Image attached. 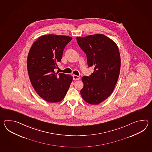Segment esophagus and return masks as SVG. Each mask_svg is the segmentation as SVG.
Listing matches in <instances>:
<instances>
[{"label": "esophagus", "instance_id": "1", "mask_svg": "<svg viewBox=\"0 0 152 152\" xmlns=\"http://www.w3.org/2000/svg\"><path fill=\"white\" fill-rule=\"evenodd\" d=\"M73 80H79L80 79V77L76 75H73Z\"/></svg>", "mask_w": 152, "mask_h": 152}]
</instances>
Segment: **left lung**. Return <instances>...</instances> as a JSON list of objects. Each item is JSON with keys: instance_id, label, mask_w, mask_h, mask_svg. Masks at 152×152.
Segmentation results:
<instances>
[{"instance_id": "8db88e82", "label": "left lung", "mask_w": 152, "mask_h": 152, "mask_svg": "<svg viewBox=\"0 0 152 152\" xmlns=\"http://www.w3.org/2000/svg\"><path fill=\"white\" fill-rule=\"evenodd\" d=\"M77 44L86 54L88 67H94L89 76H84L83 99L87 103L97 105L113 93L120 75L121 58L116 43L103 34L77 38Z\"/></svg>"}]
</instances>
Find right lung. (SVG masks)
Segmentation results:
<instances>
[{"mask_svg": "<svg viewBox=\"0 0 152 152\" xmlns=\"http://www.w3.org/2000/svg\"><path fill=\"white\" fill-rule=\"evenodd\" d=\"M72 37L46 35L32 44L27 58L29 78L37 94L44 100L56 103L62 100L73 80L71 75L55 73L65 46Z\"/></svg>", "mask_w": 152, "mask_h": 152, "instance_id": "add662e5", "label": "right lung"}]
</instances>
